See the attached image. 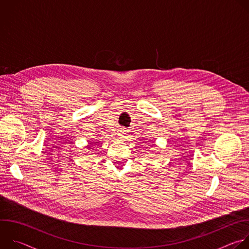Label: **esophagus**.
<instances>
[{
	"mask_svg": "<svg viewBox=\"0 0 249 249\" xmlns=\"http://www.w3.org/2000/svg\"><path fill=\"white\" fill-rule=\"evenodd\" d=\"M118 136H119V138H125V136H126V130H124V129L119 130V131H118Z\"/></svg>",
	"mask_w": 249,
	"mask_h": 249,
	"instance_id": "obj_1",
	"label": "esophagus"
}]
</instances>
